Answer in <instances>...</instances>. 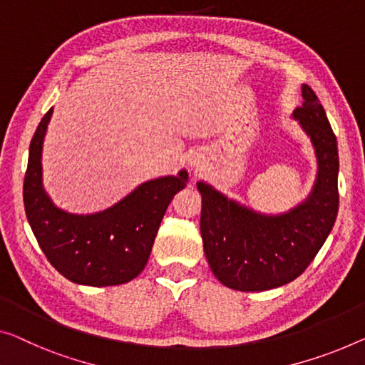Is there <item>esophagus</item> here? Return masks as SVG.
<instances>
[{
    "label": "esophagus",
    "instance_id": "34e87169",
    "mask_svg": "<svg viewBox=\"0 0 365 365\" xmlns=\"http://www.w3.org/2000/svg\"><path fill=\"white\" fill-rule=\"evenodd\" d=\"M190 165H192L193 168H197V170H200V168H203V159L197 154L193 155L192 159H190Z\"/></svg>",
    "mask_w": 365,
    "mask_h": 365
}]
</instances>
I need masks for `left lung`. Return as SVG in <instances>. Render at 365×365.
I'll return each instance as SVG.
<instances>
[{
  "label": "left lung",
  "mask_w": 365,
  "mask_h": 365,
  "mask_svg": "<svg viewBox=\"0 0 365 365\" xmlns=\"http://www.w3.org/2000/svg\"><path fill=\"white\" fill-rule=\"evenodd\" d=\"M293 111L312 139L318 177L308 200L280 216H264L222 197L203 182L200 230L208 264L222 285L239 292L270 290L295 280L333 230L339 208V155L324 108L308 85Z\"/></svg>",
  "instance_id": "1"
}]
</instances>
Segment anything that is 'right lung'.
<instances>
[{"label":"right lung","mask_w":365,"mask_h":365,"mask_svg":"<svg viewBox=\"0 0 365 365\" xmlns=\"http://www.w3.org/2000/svg\"><path fill=\"white\" fill-rule=\"evenodd\" d=\"M52 110L41 119L29 145L24 208L31 230L53 267L70 282L90 287L121 285L144 270L173 195L187 172L145 182L106 211L88 216L58 210L42 188V140Z\"/></svg>","instance_id":"obj_1"}]
</instances>
